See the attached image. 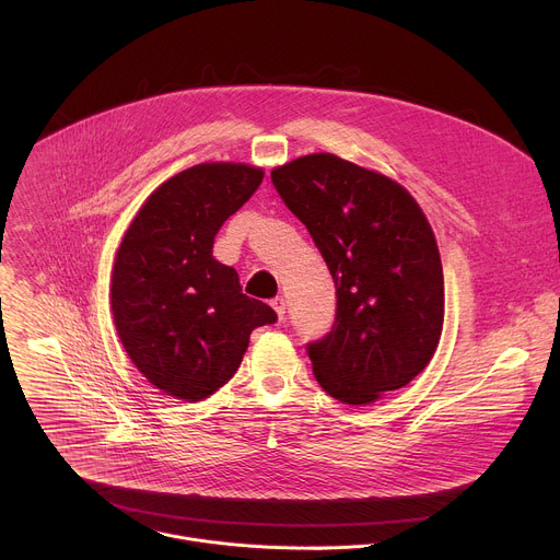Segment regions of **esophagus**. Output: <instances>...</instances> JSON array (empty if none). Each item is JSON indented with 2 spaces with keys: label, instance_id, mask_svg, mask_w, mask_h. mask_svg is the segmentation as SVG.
<instances>
[{
  "label": "esophagus",
  "instance_id": "esophagus-1",
  "mask_svg": "<svg viewBox=\"0 0 560 560\" xmlns=\"http://www.w3.org/2000/svg\"><path fill=\"white\" fill-rule=\"evenodd\" d=\"M272 307H275L277 316L283 320V316H285V310H288V301H285L283 296H275V299H272Z\"/></svg>",
  "mask_w": 560,
  "mask_h": 560
}]
</instances>
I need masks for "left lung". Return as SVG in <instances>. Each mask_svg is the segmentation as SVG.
<instances>
[{
    "mask_svg": "<svg viewBox=\"0 0 560 560\" xmlns=\"http://www.w3.org/2000/svg\"><path fill=\"white\" fill-rule=\"evenodd\" d=\"M270 177L336 285L331 331L307 342L318 385L345 405L409 385L444 325L442 259L418 202L392 177L334 153L296 158Z\"/></svg>",
    "mask_w": 560,
    "mask_h": 560,
    "instance_id": "left-lung-1",
    "label": "left lung"
}]
</instances>
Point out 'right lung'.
Segmentation results:
<instances>
[{
	"label": "right lung",
	"instance_id": "obj_1",
	"mask_svg": "<svg viewBox=\"0 0 560 560\" xmlns=\"http://www.w3.org/2000/svg\"><path fill=\"white\" fill-rule=\"evenodd\" d=\"M264 171L240 162L186 168L147 198L112 272V312L125 351L164 396L200 402L224 387L250 331L277 320L213 257L222 224L259 189Z\"/></svg>",
	"mask_w": 560,
	"mask_h": 560
}]
</instances>
